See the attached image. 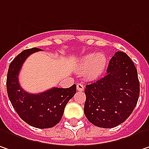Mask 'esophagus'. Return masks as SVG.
Wrapping results in <instances>:
<instances>
[{"mask_svg": "<svg viewBox=\"0 0 149 149\" xmlns=\"http://www.w3.org/2000/svg\"><path fill=\"white\" fill-rule=\"evenodd\" d=\"M77 89L78 91H83L84 89V85L82 84H77Z\"/></svg>", "mask_w": 149, "mask_h": 149, "instance_id": "34e87169", "label": "esophagus"}]
</instances>
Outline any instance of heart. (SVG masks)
Returning <instances> with one entry per match:
<instances>
[{"mask_svg": "<svg viewBox=\"0 0 149 149\" xmlns=\"http://www.w3.org/2000/svg\"><path fill=\"white\" fill-rule=\"evenodd\" d=\"M107 66V58L103 54H89L82 58L77 69L79 72L87 70L86 76L88 78H97L104 72Z\"/></svg>", "mask_w": 149, "mask_h": 149, "instance_id": "heart-1", "label": "heart"}]
</instances>
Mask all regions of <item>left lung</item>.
Instances as JSON below:
<instances>
[{
  "label": "left lung",
  "mask_w": 149,
  "mask_h": 149,
  "mask_svg": "<svg viewBox=\"0 0 149 149\" xmlns=\"http://www.w3.org/2000/svg\"><path fill=\"white\" fill-rule=\"evenodd\" d=\"M84 93V114L90 123L101 128L122 124L133 112L140 94L133 61L125 53H115L105 77L87 84Z\"/></svg>",
  "instance_id": "left-lung-1"
}]
</instances>
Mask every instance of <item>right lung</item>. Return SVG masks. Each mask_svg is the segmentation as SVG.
Wrapping results in <instances>:
<instances>
[{"label": "right lung", "mask_w": 149, "mask_h": 149, "mask_svg": "<svg viewBox=\"0 0 149 149\" xmlns=\"http://www.w3.org/2000/svg\"><path fill=\"white\" fill-rule=\"evenodd\" d=\"M41 50L37 47L24 50L11 62L7 90L14 110L25 123L36 128L47 129L61 121L65 105L77 92V85L66 88H52L40 94H30L21 88L19 73L23 63L31 54Z\"/></svg>", "instance_id": "right-lung-1"}]
</instances>
